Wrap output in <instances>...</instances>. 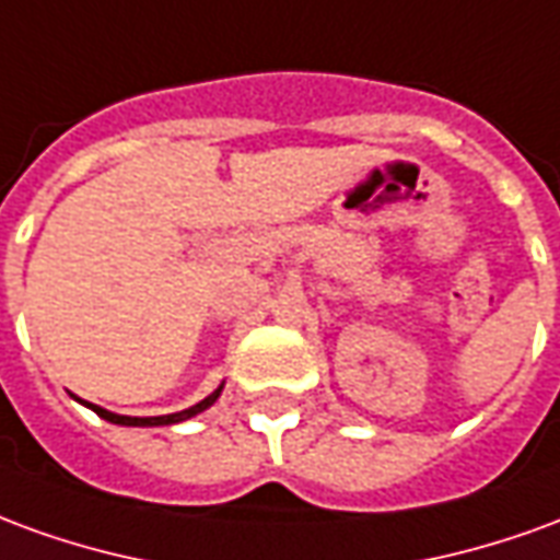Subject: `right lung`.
<instances>
[{"label": "right lung", "instance_id": "right-lung-1", "mask_svg": "<svg viewBox=\"0 0 560 560\" xmlns=\"http://www.w3.org/2000/svg\"><path fill=\"white\" fill-rule=\"evenodd\" d=\"M221 389H224V384H221L219 389H212L207 399L197 401V405H191V408H185V411H176V413H164V417H122V413H114L107 411V408H98V405H92V401H83V399H74L80 401V405H86L90 411H95L102 420L114 422V425H173V422H183V420H191V417H197V413H203L207 408H212L215 405V399L221 396Z\"/></svg>", "mask_w": 560, "mask_h": 560}]
</instances>
